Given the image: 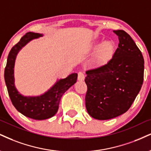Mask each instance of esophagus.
Masks as SVG:
<instances>
[{"mask_svg": "<svg viewBox=\"0 0 151 151\" xmlns=\"http://www.w3.org/2000/svg\"><path fill=\"white\" fill-rule=\"evenodd\" d=\"M84 74H83V72H79V73H78V80L79 81H83L84 80Z\"/></svg>", "mask_w": 151, "mask_h": 151, "instance_id": "esophagus-1", "label": "esophagus"}]
</instances>
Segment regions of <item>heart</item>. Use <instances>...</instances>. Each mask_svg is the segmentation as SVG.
<instances>
[{
	"label": "heart",
	"instance_id": "1",
	"mask_svg": "<svg viewBox=\"0 0 151 151\" xmlns=\"http://www.w3.org/2000/svg\"><path fill=\"white\" fill-rule=\"evenodd\" d=\"M92 50L96 52L93 64L99 66L106 63L112 58L115 51V46L112 41L96 42L93 44Z\"/></svg>",
	"mask_w": 151,
	"mask_h": 151
}]
</instances>
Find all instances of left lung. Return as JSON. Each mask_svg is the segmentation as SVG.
<instances>
[{
  "label": "left lung",
  "mask_w": 151,
  "mask_h": 151,
  "mask_svg": "<svg viewBox=\"0 0 151 151\" xmlns=\"http://www.w3.org/2000/svg\"><path fill=\"white\" fill-rule=\"evenodd\" d=\"M113 32L119 45L112 59L86 72V110L99 120L112 119L127 111L143 81L144 60L141 50L124 31Z\"/></svg>",
  "instance_id": "obj_1"
}]
</instances>
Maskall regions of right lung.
Masks as SVG:
<instances>
[{
	"label": "right lung",
	"mask_w": 151,
	"mask_h": 151,
	"mask_svg": "<svg viewBox=\"0 0 151 151\" xmlns=\"http://www.w3.org/2000/svg\"><path fill=\"white\" fill-rule=\"evenodd\" d=\"M43 34L28 32L12 47L8 56L4 77L9 96L18 112L27 117L43 120L57 113L61 97L77 79L78 74L72 73L64 79H58L46 92L39 96H24L14 84V64L19 52L32 40L42 37Z\"/></svg>",
	"instance_id": "right-lung-1"
}]
</instances>
